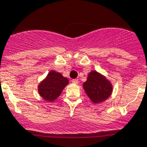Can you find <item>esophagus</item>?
Returning <instances> with one entry per match:
<instances>
[{"instance_id": "34e87169", "label": "esophagus", "mask_w": 147, "mask_h": 147, "mask_svg": "<svg viewBox=\"0 0 147 147\" xmlns=\"http://www.w3.org/2000/svg\"><path fill=\"white\" fill-rule=\"evenodd\" d=\"M71 82H72V83H73V84H77L78 83V80H77V79H73V80H71Z\"/></svg>"}]
</instances>
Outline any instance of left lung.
<instances>
[{"label":"left lung","instance_id":"1","mask_svg":"<svg viewBox=\"0 0 147 147\" xmlns=\"http://www.w3.org/2000/svg\"><path fill=\"white\" fill-rule=\"evenodd\" d=\"M83 88L91 102L97 104L104 102L112 95L113 84L107 77L96 71L88 73Z\"/></svg>","mask_w":147,"mask_h":147}]
</instances>
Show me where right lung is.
Masks as SVG:
<instances>
[{"mask_svg":"<svg viewBox=\"0 0 147 147\" xmlns=\"http://www.w3.org/2000/svg\"><path fill=\"white\" fill-rule=\"evenodd\" d=\"M69 83L66 77L59 72L51 70L38 85V94L45 100L53 102L61 94L63 89Z\"/></svg>","mask_w":147,"mask_h":147,"instance_id":"obj_1","label":"right lung"}]
</instances>
